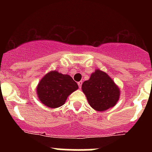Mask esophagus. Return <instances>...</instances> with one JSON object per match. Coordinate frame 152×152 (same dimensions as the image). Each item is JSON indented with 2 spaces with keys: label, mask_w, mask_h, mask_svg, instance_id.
<instances>
[{
  "label": "esophagus",
  "mask_w": 152,
  "mask_h": 152,
  "mask_svg": "<svg viewBox=\"0 0 152 152\" xmlns=\"http://www.w3.org/2000/svg\"><path fill=\"white\" fill-rule=\"evenodd\" d=\"M77 84H78L79 88H81V85H82V81H79V82H77Z\"/></svg>",
  "instance_id": "obj_1"
}]
</instances>
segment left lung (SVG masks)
Listing matches in <instances>:
<instances>
[{"instance_id": "obj_1", "label": "left lung", "mask_w": 152, "mask_h": 152, "mask_svg": "<svg viewBox=\"0 0 152 152\" xmlns=\"http://www.w3.org/2000/svg\"><path fill=\"white\" fill-rule=\"evenodd\" d=\"M82 91L88 103L96 111H104L114 107L119 100L120 91L110 76L100 69L91 74L82 84Z\"/></svg>"}]
</instances>
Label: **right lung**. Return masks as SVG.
Returning <instances> with one entry per match:
<instances>
[{
  "label": "right lung",
  "instance_id": "1",
  "mask_svg": "<svg viewBox=\"0 0 152 152\" xmlns=\"http://www.w3.org/2000/svg\"><path fill=\"white\" fill-rule=\"evenodd\" d=\"M78 89V86L71 76L56 71H51L39 83L36 91L42 103L50 108L62 106L72 93Z\"/></svg>",
  "mask_w": 152,
  "mask_h": 152
}]
</instances>
